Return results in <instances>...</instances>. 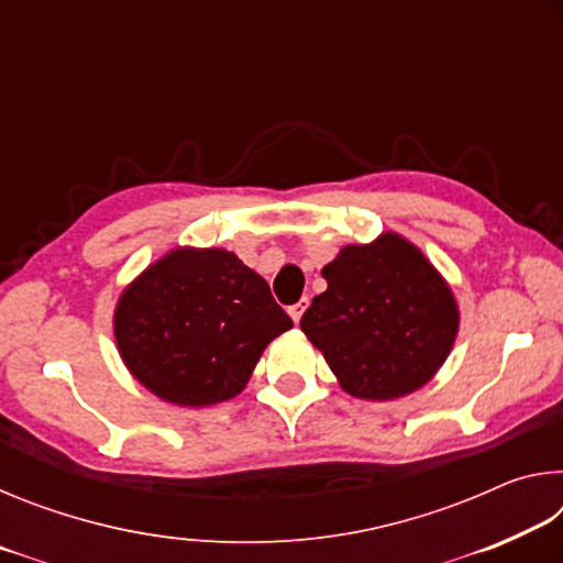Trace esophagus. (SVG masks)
Instances as JSON below:
<instances>
[{
	"instance_id": "obj_1",
	"label": "esophagus",
	"mask_w": 563,
	"mask_h": 563,
	"mask_svg": "<svg viewBox=\"0 0 563 563\" xmlns=\"http://www.w3.org/2000/svg\"><path fill=\"white\" fill-rule=\"evenodd\" d=\"M305 308H308V298H302V300H298L295 305H290L288 308V312H290V318H292V322H300V318H302V312H305Z\"/></svg>"
}]
</instances>
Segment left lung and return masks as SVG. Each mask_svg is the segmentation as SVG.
I'll list each match as a JSON object with an SVG mask.
<instances>
[{
	"label": "left lung",
	"mask_w": 563,
	"mask_h": 563,
	"mask_svg": "<svg viewBox=\"0 0 563 563\" xmlns=\"http://www.w3.org/2000/svg\"><path fill=\"white\" fill-rule=\"evenodd\" d=\"M322 278L328 290L300 328L347 395L385 402L430 383L454 345L460 308L417 245L393 231L345 245Z\"/></svg>",
	"instance_id": "1"
}]
</instances>
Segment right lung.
<instances>
[{"instance_id": "obj_1", "label": "right lung", "mask_w": 563, "mask_h": 563, "mask_svg": "<svg viewBox=\"0 0 563 563\" xmlns=\"http://www.w3.org/2000/svg\"><path fill=\"white\" fill-rule=\"evenodd\" d=\"M292 328L268 283L223 247H176L121 292L113 335L156 397L208 407L243 393L268 342Z\"/></svg>"}]
</instances>
